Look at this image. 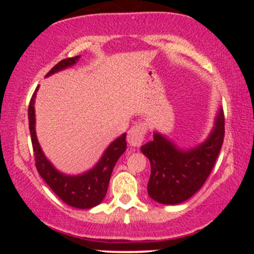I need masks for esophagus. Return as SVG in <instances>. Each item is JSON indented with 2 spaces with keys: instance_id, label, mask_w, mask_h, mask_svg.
Returning <instances> with one entry per match:
<instances>
[{
  "instance_id": "1",
  "label": "esophagus",
  "mask_w": 254,
  "mask_h": 254,
  "mask_svg": "<svg viewBox=\"0 0 254 254\" xmlns=\"http://www.w3.org/2000/svg\"><path fill=\"white\" fill-rule=\"evenodd\" d=\"M145 131H147V127H145L144 124L138 123L133 125V127L127 131V143H129L131 147H141L142 142L144 141Z\"/></svg>"
}]
</instances>
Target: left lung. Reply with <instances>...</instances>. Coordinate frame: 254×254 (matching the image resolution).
<instances>
[{
    "label": "left lung",
    "mask_w": 254,
    "mask_h": 254,
    "mask_svg": "<svg viewBox=\"0 0 254 254\" xmlns=\"http://www.w3.org/2000/svg\"><path fill=\"white\" fill-rule=\"evenodd\" d=\"M224 137L223 110L218 109L214 127L205 141L196 147H179L160 132L141 147L150 161L148 194L161 204H179L193 196L214 167Z\"/></svg>",
    "instance_id": "left-lung-1"
}]
</instances>
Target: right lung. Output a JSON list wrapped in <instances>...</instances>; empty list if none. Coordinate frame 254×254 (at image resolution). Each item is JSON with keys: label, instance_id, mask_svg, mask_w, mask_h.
Here are the masks:
<instances>
[{"label": "right lung", "instance_id": "add662e5", "mask_svg": "<svg viewBox=\"0 0 254 254\" xmlns=\"http://www.w3.org/2000/svg\"><path fill=\"white\" fill-rule=\"evenodd\" d=\"M78 60H80V56L61 61L46 74L45 77L51 76L52 74H56V72L64 70L66 68H70L77 63ZM38 88H39V86L34 90L30 101V106H28V124H30L31 139L34 156H36L37 170L42 176L44 182L50 186L51 190L64 203L77 209L93 208V206L103 202L105 196H106L110 178L116 166V162L127 150V141H125L127 133H123L118 138H116L112 143H110L109 147L105 149L100 160L90 170L81 174H76V176L62 173L45 156L39 142H38L36 133V111H34Z\"/></svg>", "mask_w": 254, "mask_h": 254}]
</instances>
